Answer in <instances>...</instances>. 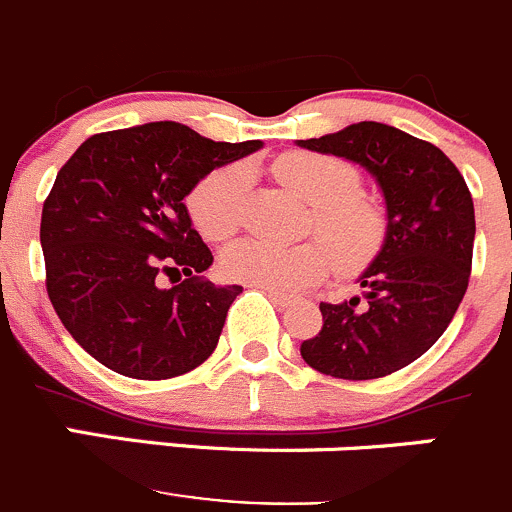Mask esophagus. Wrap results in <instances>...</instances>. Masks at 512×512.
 <instances>
[{"instance_id": "34e87169", "label": "esophagus", "mask_w": 512, "mask_h": 512, "mask_svg": "<svg viewBox=\"0 0 512 512\" xmlns=\"http://www.w3.org/2000/svg\"><path fill=\"white\" fill-rule=\"evenodd\" d=\"M265 292H267V295H270V300L275 302V305H280V307L290 305V302H292V297L285 295V292H275V290H265Z\"/></svg>"}]
</instances>
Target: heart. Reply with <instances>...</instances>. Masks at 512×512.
Wrapping results in <instances>:
<instances>
[{
    "label": "heart",
    "mask_w": 512,
    "mask_h": 512,
    "mask_svg": "<svg viewBox=\"0 0 512 512\" xmlns=\"http://www.w3.org/2000/svg\"><path fill=\"white\" fill-rule=\"evenodd\" d=\"M277 180L312 205L310 230L325 241L295 247L262 240H240L220 257L222 275L262 290L292 292L322 280L335 262L340 272H357L375 260L388 217L360 190L362 175L352 162L322 152H287L275 162ZM250 170L240 162L212 170L192 187L187 210L200 235L222 242L245 220Z\"/></svg>",
    "instance_id": "heart-1"
}]
</instances>
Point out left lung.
<instances>
[{"label":"left lung","mask_w":512,"mask_h":512,"mask_svg":"<svg viewBox=\"0 0 512 512\" xmlns=\"http://www.w3.org/2000/svg\"><path fill=\"white\" fill-rule=\"evenodd\" d=\"M300 147L360 162L388 202V235L360 285L365 300L320 302L302 360L340 380H375L418 360L448 330L473 270L475 210L458 167L390 124L357 122Z\"/></svg>","instance_id":"obj_1"}]
</instances>
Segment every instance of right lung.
<instances>
[{"label": "right lung", "instance_id": "1", "mask_svg": "<svg viewBox=\"0 0 512 512\" xmlns=\"http://www.w3.org/2000/svg\"><path fill=\"white\" fill-rule=\"evenodd\" d=\"M260 147L150 122L92 135L64 162L42 207L44 282L94 360L135 380H170L215 352L242 287L200 275L212 252L182 200L215 167ZM160 274L176 277L172 288L154 285Z\"/></svg>", "mask_w": 512, "mask_h": 512}]
</instances>
